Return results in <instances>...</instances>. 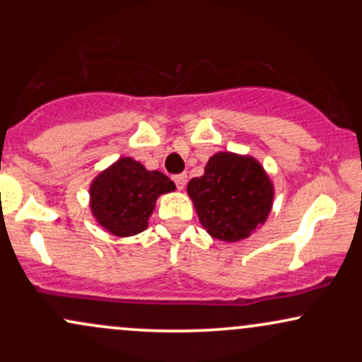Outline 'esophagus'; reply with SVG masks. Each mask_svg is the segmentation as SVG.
<instances>
[{"label": "esophagus", "instance_id": "1", "mask_svg": "<svg viewBox=\"0 0 362 362\" xmlns=\"http://www.w3.org/2000/svg\"><path fill=\"white\" fill-rule=\"evenodd\" d=\"M173 182H175V184H177V189L182 190L185 187V184H187V175H185V173L175 175V177H173Z\"/></svg>", "mask_w": 362, "mask_h": 362}]
</instances>
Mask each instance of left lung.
<instances>
[{"instance_id":"1","label":"left lung","mask_w":362,"mask_h":362,"mask_svg":"<svg viewBox=\"0 0 362 362\" xmlns=\"http://www.w3.org/2000/svg\"><path fill=\"white\" fill-rule=\"evenodd\" d=\"M187 194L207 233L233 243L248 238L267 221L274 185L253 156L219 151L206 163L204 175L189 182Z\"/></svg>"}]
</instances>
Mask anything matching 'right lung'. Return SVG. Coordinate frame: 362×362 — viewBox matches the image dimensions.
<instances>
[{
    "instance_id": "1",
    "label": "right lung",
    "mask_w": 362,
    "mask_h": 362,
    "mask_svg": "<svg viewBox=\"0 0 362 362\" xmlns=\"http://www.w3.org/2000/svg\"><path fill=\"white\" fill-rule=\"evenodd\" d=\"M173 190L175 184L165 173L122 156L91 180L90 211L110 235L124 238L146 230L156 199Z\"/></svg>"
}]
</instances>
